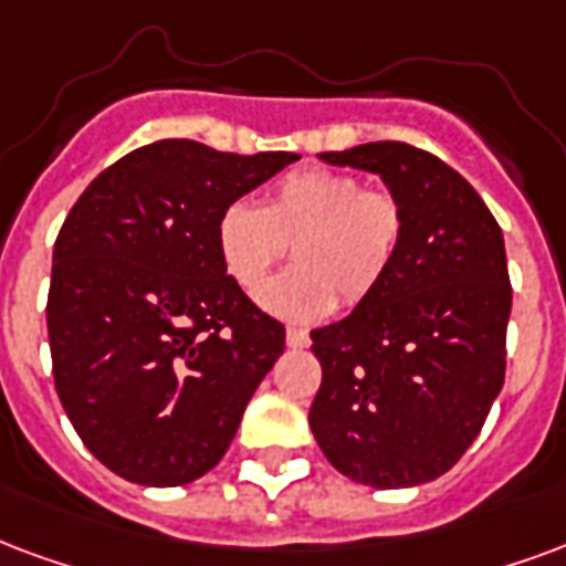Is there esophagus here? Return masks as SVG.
<instances>
[{
  "label": "esophagus",
  "mask_w": 566,
  "mask_h": 566,
  "mask_svg": "<svg viewBox=\"0 0 566 566\" xmlns=\"http://www.w3.org/2000/svg\"><path fill=\"white\" fill-rule=\"evenodd\" d=\"M284 342H287V347H308V333L305 329H296V326H287V333H284Z\"/></svg>",
  "instance_id": "esophagus-1"
}]
</instances>
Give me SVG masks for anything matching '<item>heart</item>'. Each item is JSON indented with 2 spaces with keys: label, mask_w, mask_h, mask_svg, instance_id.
Instances as JSON below:
<instances>
[{
  "label": "heart",
  "mask_w": 566,
  "mask_h": 566,
  "mask_svg": "<svg viewBox=\"0 0 566 566\" xmlns=\"http://www.w3.org/2000/svg\"><path fill=\"white\" fill-rule=\"evenodd\" d=\"M405 216L387 191H366L350 174L308 167L275 182L266 207L240 198L216 219V249L242 291L254 294L292 245L295 266L258 294L275 317L315 324L375 294L399 258Z\"/></svg>",
  "instance_id": "obj_1"
}]
</instances>
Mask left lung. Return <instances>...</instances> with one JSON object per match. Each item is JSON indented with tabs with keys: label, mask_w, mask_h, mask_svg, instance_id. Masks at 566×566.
<instances>
[{
	"label": "left lung",
	"mask_w": 566,
	"mask_h": 566,
	"mask_svg": "<svg viewBox=\"0 0 566 566\" xmlns=\"http://www.w3.org/2000/svg\"><path fill=\"white\" fill-rule=\"evenodd\" d=\"M317 158L384 179L405 237L378 291L312 329L324 380L308 426L354 483H429L474 443L504 387V233L471 182L417 146L378 140Z\"/></svg>",
	"instance_id": "8db88e82"
}]
</instances>
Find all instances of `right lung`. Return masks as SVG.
<instances>
[{
    "label": "right lung",
    "mask_w": 566,
    "mask_h": 566,
    "mask_svg": "<svg viewBox=\"0 0 566 566\" xmlns=\"http://www.w3.org/2000/svg\"><path fill=\"white\" fill-rule=\"evenodd\" d=\"M294 153L233 155L155 140L92 179L53 245V380L95 459L137 485L212 471L284 326L228 275L216 219Z\"/></svg>",
    "instance_id": "add662e5"
}]
</instances>
